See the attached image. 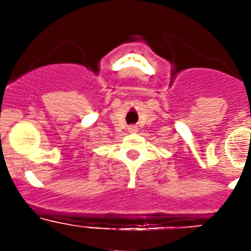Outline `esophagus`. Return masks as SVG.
Listing matches in <instances>:
<instances>
[{
	"label": "esophagus",
	"mask_w": 251,
	"mask_h": 251,
	"mask_svg": "<svg viewBox=\"0 0 251 251\" xmlns=\"http://www.w3.org/2000/svg\"><path fill=\"white\" fill-rule=\"evenodd\" d=\"M137 126H135V125H132V126H130V127H128V132H131V133H136L137 132Z\"/></svg>",
	"instance_id": "34e87169"
}]
</instances>
